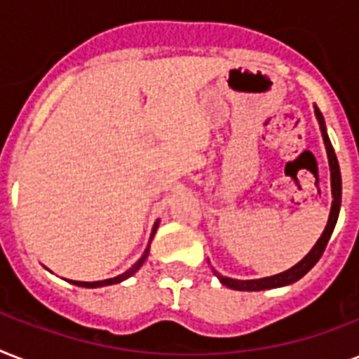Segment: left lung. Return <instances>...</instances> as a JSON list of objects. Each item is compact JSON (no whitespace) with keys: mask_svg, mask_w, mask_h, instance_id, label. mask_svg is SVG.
<instances>
[{"mask_svg":"<svg viewBox=\"0 0 359 359\" xmlns=\"http://www.w3.org/2000/svg\"><path fill=\"white\" fill-rule=\"evenodd\" d=\"M315 115H317L318 124H320V132H323L324 145H326V152H328V162H330V175H332V196H334V201H332V210H330L328 224H326V229L320 235V238L317 240V244L313 245V250L307 253L304 259H302L298 264H294L289 270H285L281 273H276V276H270V278L262 279H231L225 278L222 273H218L214 270V273L218 276V279L222 281V285L229 287L233 290H266V289H276V287H285V285H290L298 281L300 278H304L309 270H311L317 261L320 259V255L326 250V244H328L330 236L334 233V227L337 224V218H339V208H341V171H339V162H337V156H335V151L332 143H330V137L326 134V124H324L323 114L318 111V108L315 106Z\"/></svg>","mask_w":359,"mask_h":359,"instance_id":"8db88e82","label":"left lung"}]
</instances>
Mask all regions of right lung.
<instances>
[{
    "label": "right lung",
    "instance_id": "obj_1",
    "mask_svg": "<svg viewBox=\"0 0 359 359\" xmlns=\"http://www.w3.org/2000/svg\"><path fill=\"white\" fill-rule=\"evenodd\" d=\"M156 229H158V222H156V224H154V227H152L151 240H152V236H154V233H156ZM149 245H151V242H149ZM149 245H147V250L143 251V255H141L140 261L135 262V264H134V266H132V268H128V270H126V272H124V273H121V276H117V278L104 279V281H91V283H89V281H70V283H72V285H78V287H87V289H97V287H106V285L121 283V281H124V279H128L130 276H134V273L137 272V270H140L141 264H143V262H145L147 257H149Z\"/></svg>",
    "mask_w": 359,
    "mask_h": 359
}]
</instances>
